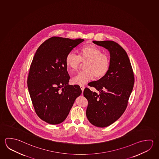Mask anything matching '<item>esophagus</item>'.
<instances>
[{"instance_id":"esophagus-1","label":"esophagus","mask_w":159,"mask_h":159,"mask_svg":"<svg viewBox=\"0 0 159 159\" xmlns=\"http://www.w3.org/2000/svg\"><path fill=\"white\" fill-rule=\"evenodd\" d=\"M80 88L81 89V90H82V92H83L84 90L85 89V86H83V85H81Z\"/></svg>"}]
</instances>
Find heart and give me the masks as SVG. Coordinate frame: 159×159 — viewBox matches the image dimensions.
Returning <instances> with one entry per match:
<instances>
[{
  "instance_id": "b5f03b06",
  "label": "heart",
  "mask_w": 159,
  "mask_h": 159,
  "mask_svg": "<svg viewBox=\"0 0 159 159\" xmlns=\"http://www.w3.org/2000/svg\"><path fill=\"white\" fill-rule=\"evenodd\" d=\"M81 62H85L84 69L72 79L74 84L83 85L93 78H102L108 73L110 67L108 56L102 53L100 48L94 45H84L79 50L78 55L70 52L65 58L67 67L73 71L78 70Z\"/></svg>"
}]
</instances>
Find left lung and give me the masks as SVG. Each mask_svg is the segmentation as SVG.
<instances>
[{
    "label": "left lung",
    "mask_w": 159,
    "mask_h": 159,
    "mask_svg": "<svg viewBox=\"0 0 159 159\" xmlns=\"http://www.w3.org/2000/svg\"><path fill=\"white\" fill-rule=\"evenodd\" d=\"M93 42L109 51L110 67L102 78L89 83L99 93L84 89V96L88 101L86 115L93 125L106 127L125 111L134 88V72L127 54L119 44L113 41Z\"/></svg>",
    "instance_id": "obj_1"
}]
</instances>
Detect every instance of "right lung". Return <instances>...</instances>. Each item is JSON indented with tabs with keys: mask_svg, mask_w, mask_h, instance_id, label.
I'll return each mask as SVG.
<instances>
[{
	"mask_svg": "<svg viewBox=\"0 0 159 159\" xmlns=\"http://www.w3.org/2000/svg\"><path fill=\"white\" fill-rule=\"evenodd\" d=\"M84 39L52 37L37 50L31 63L27 86L37 116L46 122H64L76 98L81 94L78 85H69L65 58Z\"/></svg>",
	"mask_w": 159,
	"mask_h": 159,
	"instance_id": "1",
	"label": "right lung"
}]
</instances>
